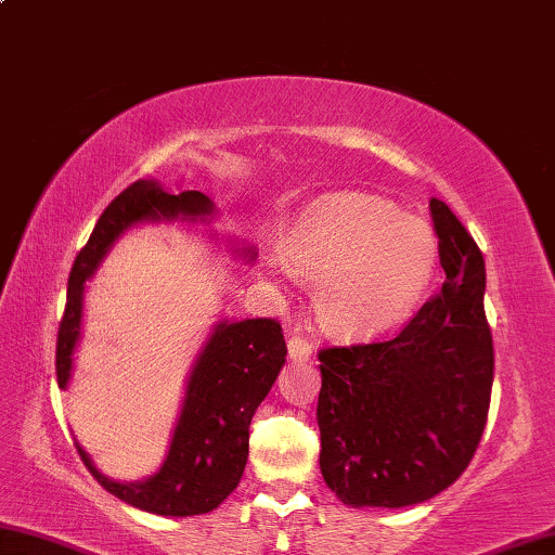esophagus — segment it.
<instances>
[{"mask_svg": "<svg viewBox=\"0 0 555 555\" xmlns=\"http://www.w3.org/2000/svg\"><path fill=\"white\" fill-rule=\"evenodd\" d=\"M312 353H314L312 344H309L307 338H302V336H293V338H289V341H287V356H289V361L305 363V361H309V358H312Z\"/></svg>", "mask_w": 555, "mask_h": 555, "instance_id": "34e87169", "label": "esophagus"}]
</instances>
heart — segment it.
<instances>
[{
    "mask_svg": "<svg viewBox=\"0 0 555 555\" xmlns=\"http://www.w3.org/2000/svg\"><path fill=\"white\" fill-rule=\"evenodd\" d=\"M280 262L314 285L324 334L367 338L404 322L439 266L431 223L367 192H334L309 204L280 248Z\"/></svg>",
    "mask_w": 555,
    "mask_h": 555,
    "instance_id": "1",
    "label": "heart"
}]
</instances>
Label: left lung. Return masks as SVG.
<instances>
[{
	"mask_svg": "<svg viewBox=\"0 0 555 555\" xmlns=\"http://www.w3.org/2000/svg\"><path fill=\"white\" fill-rule=\"evenodd\" d=\"M429 209L446 270L439 293L390 341L319 353V468L356 509L436 498L468 468L488 420L485 260L449 204L431 197Z\"/></svg>",
	"mask_w": 555,
	"mask_h": 555,
	"instance_id": "1",
	"label": "left lung"
}]
</instances>
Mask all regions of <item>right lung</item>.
<instances>
[{
    "label": "right lung",
    "mask_w": 555,
    "mask_h": 555,
    "mask_svg": "<svg viewBox=\"0 0 555 555\" xmlns=\"http://www.w3.org/2000/svg\"><path fill=\"white\" fill-rule=\"evenodd\" d=\"M214 202L197 190H168L158 180H139L102 211L87 246L77 253L67 280L65 317L57 332V387L67 390L75 351L82 338L87 280L124 233L143 223H180L209 231ZM231 256L250 266L256 248L231 241ZM283 328L272 319H221L211 326L184 377V397L160 468L141 480H114L96 468L80 443L82 463L96 482L135 509L160 517H194L217 509L236 490L248 461V426L285 365Z\"/></svg>",
    "instance_id": "obj_1"
}]
</instances>
